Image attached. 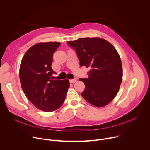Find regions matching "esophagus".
I'll return each instance as SVG.
<instances>
[{
	"label": "esophagus",
	"instance_id": "1",
	"mask_svg": "<svg viewBox=\"0 0 150 150\" xmlns=\"http://www.w3.org/2000/svg\"><path fill=\"white\" fill-rule=\"evenodd\" d=\"M69 82H70L71 83H74V82H76V80H75V79H70V80H69Z\"/></svg>",
	"mask_w": 150,
	"mask_h": 150
}]
</instances>
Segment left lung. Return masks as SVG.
I'll return each instance as SVG.
<instances>
[{"instance_id": "left-lung-1", "label": "left lung", "mask_w": 150, "mask_h": 150, "mask_svg": "<svg viewBox=\"0 0 150 150\" xmlns=\"http://www.w3.org/2000/svg\"><path fill=\"white\" fill-rule=\"evenodd\" d=\"M75 49L81 67L90 68L88 78H79L85 85L82 97L97 108L108 105L116 96L123 76L122 62L114 46L99 37L69 41Z\"/></svg>"}]
</instances>
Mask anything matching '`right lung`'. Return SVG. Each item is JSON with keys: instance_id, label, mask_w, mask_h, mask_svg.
<instances>
[{"instance_id": "1", "label": "right lung", "mask_w": 150, "mask_h": 150, "mask_svg": "<svg viewBox=\"0 0 150 150\" xmlns=\"http://www.w3.org/2000/svg\"><path fill=\"white\" fill-rule=\"evenodd\" d=\"M60 42H39L25 53L19 68L22 89L30 102L46 112H53L63 104L69 81L53 80V54Z\"/></svg>"}]
</instances>
